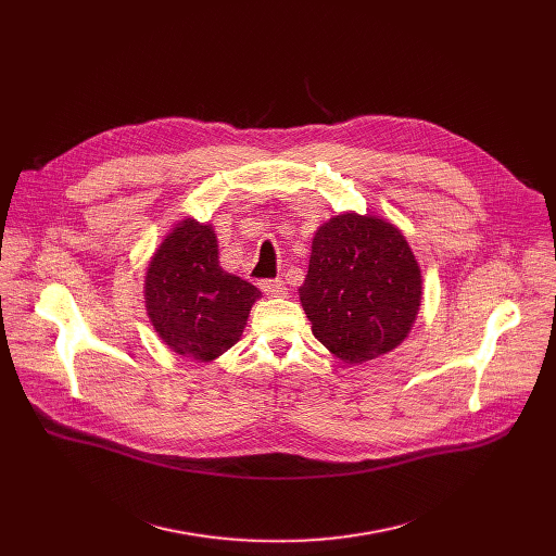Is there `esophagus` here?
Returning a JSON list of instances; mask_svg holds the SVG:
<instances>
[{
  "label": "esophagus",
  "instance_id": "1",
  "mask_svg": "<svg viewBox=\"0 0 556 556\" xmlns=\"http://www.w3.org/2000/svg\"><path fill=\"white\" fill-rule=\"evenodd\" d=\"M260 288H262V292L268 294V296H277V299L288 296V286H286L281 279H266V281L260 283Z\"/></svg>",
  "mask_w": 556,
  "mask_h": 556
}]
</instances>
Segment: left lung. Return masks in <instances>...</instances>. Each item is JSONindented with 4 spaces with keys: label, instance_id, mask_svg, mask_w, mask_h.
<instances>
[{
    "label": "left lung",
    "instance_id": "8db88e82",
    "mask_svg": "<svg viewBox=\"0 0 556 556\" xmlns=\"http://www.w3.org/2000/svg\"><path fill=\"white\" fill-rule=\"evenodd\" d=\"M299 299L312 334L337 358L363 365L409 337L422 270L399 226L350 211L316 228Z\"/></svg>",
    "mask_w": 556,
    "mask_h": 556
}]
</instances>
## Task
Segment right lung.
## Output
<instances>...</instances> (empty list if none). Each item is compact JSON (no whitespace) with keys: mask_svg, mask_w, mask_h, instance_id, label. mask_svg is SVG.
Listing matches in <instances>:
<instances>
[{"mask_svg":"<svg viewBox=\"0 0 556 556\" xmlns=\"http://www.w3.org/2000/svg\"><path fill=\"white\" fill-rule=\"evenodd\" d=\"M213 224L180 219L149 260L142 294L149 321L176 354L211 363L242 339L262 292L219 266Z\"/></svg>","mask_w":556,"mask_h":556,"instance_id":"right-lung-1","label":"right lung"}]
</instances>
